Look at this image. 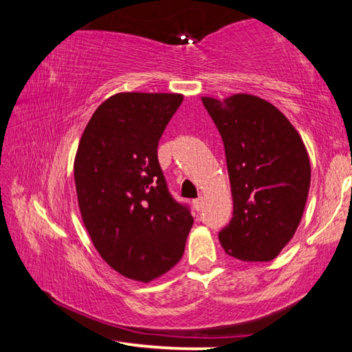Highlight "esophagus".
<instances>
[{
  "mask_svg": "<svg viewBox=\"0 0 352 352\" xmlns=\"http://www.w3.org/2000/svg\"><path fill=\"white\" fill-rule=\"evenodd\" d=\"M192 205H194V210L195 211H200L201 210V205H204V199L199 197V199L192 200Z\"/></svg>",
  "mask_w": 352,
  "mask_h": 352,
  "instance_id": "34e87169",
  "label": "esophagus"
}]
</instances>
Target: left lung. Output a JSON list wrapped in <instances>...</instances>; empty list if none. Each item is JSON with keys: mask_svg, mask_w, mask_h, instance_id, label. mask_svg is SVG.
I'll return each instance as SVG.
<instances>
[{"mask_svg": "<svg viewBox=\"0 0 352 352\" xmlns=\"http://www.w3.org/2000/svg\"><path fill=\"white\" fill-rule=\"evenodd\" d=\"M201 102L222 136L233 195L220 245L241 261L275 259L305 212L311 186L305 142L275 105L253 94Z\"/></svg>", "mask_w": 352, "mask_h": 352, "instance_id": "8db88e82", "label": "left lung"}]
</instances>
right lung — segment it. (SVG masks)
<instances>
[{
    "mask_svg": "<svg viewBox=\"0 0 352 352\" xmlns=\"http://www.w3.org/2000/svg\"><path fill=\"white\" fill-rule=\"evenodd\" d=\"M183 100L174 93H118L93 113L77 147L82 220L102 259L148 283L182 259L194 217L172 197L158 141Z\"/></svg>",
    "mask_w": 352,
    "mask_h": 352,
    "instance_id": "1",
    "label": "right lung"
}]
</instances>
